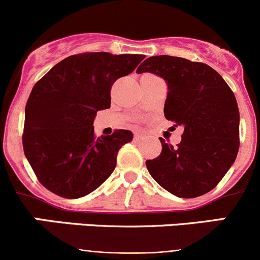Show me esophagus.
Wrapping results in <instances>:
<instances>
[{
    "label": "esophagus",
    "mask_w": 260,
    "mask_h": 260,
    "mask_svg": "<svg viewBox=\"0 0 260 260\" xmlns=\"http://www.w3.org/2000/svg\"><path fill=\"white\" fill-rule=\"evenodd\" d=\"M142 138V135L141 133H135V141H140Z\"/></svg>",
    "instance_id": "34e87169"
}]
</instances>
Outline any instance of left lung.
<instances>
[{
	"mask_svg": "<svg viewBox=\"0 0 260 260\" xmlns=\"http://www.w3.org/2000/svg\"><path fill=\"white\" fill-rule=\"evenodd\" d=\"M166 81L164 113L183 128L176 147L165 142L146 166L159 186L177 198H198L225 176L239 151V109L234 93L209 65L169 55L151 56L137 69Z\"/></svg>",
	"mask_w": 260,
	"mask_h": 260,
	"instance_id": "1",
	"label": "left lung"
}]
</instances>
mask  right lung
Returning <instances> with one entry per match:
<instances>
[{
	"mask_svg": "<svg viewBox=\"0 0 260 260\" xmlns=\"http://www.w3.org/2000/svg\"><path fill=\"white\" fill-rule=\"evenodd\" d=\"M145 55L84 52L57 62L34 85L25 108L22 145L39 181L51 192L78 199L93 192L117 165L133 133L94 136L96 112L111 107V88Z\"/></svg>",
	"mask_w": 260,
	"mask_h": 260,
	"instance_id": "1",
	"label": "right lung"
}]
</instances>
